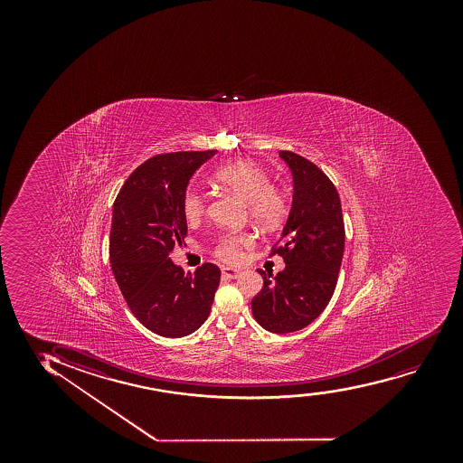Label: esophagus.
<instances>
[{
	"label": "esophagus",
	"instance_id": "34e87169",
	"mask_svg": "<svg viewBox=\"0 0 463 463\" xmlns=\"http://www.w3.org/2000/svg\"><path fill=\"white\" fill-rule=\"evenodd\" d=\"M240 270H236V269H232V267H223L222 275L225 278H230V279H234V278L240 277Z\"/></svg>",
	"mask_w": 463,
	"mask_h": 463
}]
</instances>
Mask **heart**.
<instances>
[{"label":"heart","mask_w":463,"mask_h":463,"mask_svg":"<svg viewBox=\"0 0 463 463\" xmlns=\"http://www.w3.org/2000/svg\"><path fill=\"white\" fill-rule=\"evenodd\" d=\"M214 179L249 205L250 218L260 225H277L288 213V196L271 186L270 175L250 160H238L216 171ZM205 196L190 192L184 196V214L188 222H197L205 213ZM253 245L250 234H225L216 244L214 255L225 262H238L242 250Z\"/></svg>","instance_id":"heart-1"}]
</instances>
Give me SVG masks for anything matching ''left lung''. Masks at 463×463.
Instances as JSON below:
<instances>
[{
    "mask_svg": "<svg viewBox=\"0 0 463 463\" xmlns=\"http://www.w3.org/2000/svg\"><path fill=\"white\" fill-rule=\"evenodd\" d=\"M292 171V207L279 247L286 269L277 277L260 270L264 288L251 299L258 325L290 334L310 325L329 304L345 251V222L335 186L318 166L292 151H279Z\"/></svg>",
    "mask_w": 463,
    "mask_h": 463,
    "instance_id": "1",
    "label": "left lung"
}]
</instances>
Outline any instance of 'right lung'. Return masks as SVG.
Instances as JSON below:
<instances>
[{"instance_id": "add662e5", "label": "right lung", "mask_w": 463, "mask_h": 463, "mask_svg": "<svg viewBox=\"0 0 463 463\" xmlns=\"http://www.w3.org/2000/svg\"><path fill=\"white\" fill-rule=\"evenodd\" d=\"M216 153L151 157L129 175L112 207V273L134 317L160 336L181 338L199 329L219 286L218 266L205 262L194 273H185L170 258L186 234L188 182Z\"/></svg>"}]
</instances>
